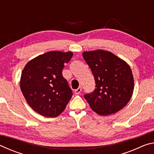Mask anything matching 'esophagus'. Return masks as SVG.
<instances>
[{"label":"esophagus","mask_w":154,"mask_h":154,"mask_svg":"<svg viewBox=\"0 0 154 154\" xmlns=\"http://www.w3.org/2000/svg\"><path fill=\"white\" fill-rule=\"evenodd\" d=\"M82 87H79L77 88V89H76V90H75V94H80V92H82Z\"/></svg>","instance_id":"1"}]
</instances>
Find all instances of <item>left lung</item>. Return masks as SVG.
<instances>
[{
  "label": "left lung",
  "mask_w": 154,
  "mask_h": 154,
  "mask_svg": "<svg viewBox=\"0 0 154 154\" xmlns=\"http://www.w3.org/2000/svg\"><path fill=\"white\" fill-rule=\"evenodd\" d=\"M83 57L90 68L96 86L84 98L96 113L108 116L121 110L133 93L134 78L129 65L109 51H85Z\"/></svg>",
  "instance_id": "obj_1"
}]
</instances>
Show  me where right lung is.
I'll list each match as a JSON object with an SVG mask.
<instances>
[{
    "label": "right lung",
    "instance_id": "right-lung-1",
    "mask_svg": "<svg viewBox=\"0 0 154 154\" xmlns=\"http://www.w3.org/2000/svg\"><path fill=\"white\" fill-rule=\"evenodd\" d=\"M72 55L70 51H49L25 66L20 88L26 102L36 113L55 118L64 110L72 92L62 76V70Z\"/></svg>",
    "mask_w": 154,
    "mask_h": 154
}]
</instances>
